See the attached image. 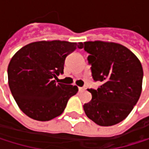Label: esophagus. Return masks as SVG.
I'll list each match as a JSON object with an SVG mask.
<instances>
[{"mask_svg": "<svg viewBox=\"0 0 149 149\" xmlns=\"http://www.w3.org/2000/svg\"><path fill=\"white\" fill-rule=\"evenodd\" d=\"M85 89H86V88H83V87L82 88H79V91H84Z\"/></svg>", "mask_w": 149, "mask_h": 149, "instance_id": "obj_1", "label": "esophagus"}]
</instances>
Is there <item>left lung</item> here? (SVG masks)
I'll return each instance as SVG.
<instances>
[{"label":"left lung","instance_id":"8db88e82","mask_svg":"<svg viewBox=\"0 0 149 149\" xmlns=\"http://www.w3.org/2000/svg\"><path fill=\"white\" fill-rule=\"evenodd\" d=\"M97 89H88L92 99L83 105L85 113L100 126L121 123L139 99L143 69L140 61L125 46L101 41L84 43Z\"/></svg>","mask_w":149,"mask_h":149}]
</instances>
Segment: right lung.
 <instances>
[{
    "label": "right lung",
    "instance_id": "1",
    "mask_svg": "<svg viewBox=\"0 0 149 149\" xmlns=\"http://www.w3.org/2000/svg\"><path fill=\"white\" fill-rule=\"evenodd\" d=\"M82 43L40 41L22 47L8 66L9 87L20 110L36 121H50L63 113L77 86L57 83L66 57Z\"/></svg>",
    "mask_w": 149,
    "mask_h": 149
}]
</instances>
